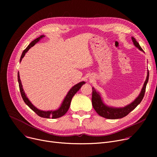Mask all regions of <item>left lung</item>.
<instances>
[{"mask_svg":"<svg viewBox=\"0 0 157 157\" xmlns=\"http://www.w3.org/2000/svg\"><path fill=\"white\" fill-rule=\"evenodd\" d=\"M132 40L133 43L136 47H137L141 51L144 52L142 48L140 46L139 44L137 42V40L134 37H132ZM148 79H149V71H147L146 79L144 82L141 93H140L139 96L132 102L126 105L125 107H123V108H118L106 105L103 102L100 94L97 92L95 88L93 87L92 98L93 108L98 115H100L101 117L107 119H118L126 117L128 113H130L132 111H133L142 101L145 94L146 87Z\"/></svg>","mask_w":157,"mask_h":157,"instance_id":"left-lung-1","label":"left lung"}]
</instances>
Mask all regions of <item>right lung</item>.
<instances>
[{"label": "right lung", "instance_id": "add662e5", "mask_svg": "<svg viewBox=\"0 0 157 157\" xmlns=\"http://www.w3.org/2000/svg\"><path fill=\"white\" fill-rule=\"evenodd\" d=\"M44 37V36L42 35V36H40V37H39L38 38L36 39L35 40L32 41V42L29 44V45L26 48V49L23 52V53L21 54V56L20 57V62H21L23 58L24 57L25 55V53L29 50V49L31 47L34 46L37 43H38L39 41ZM18 83H19V88H20V90L21 95L23 98V100L25 102V103L32 111H34L38 115V116L42 117V118H52L53 119L60 118V117L63 116V115L67 112L68 109H69V107H70V105H71V102L72 101V98L73 96L77 93V92L82 86V85L85 84V81H81V82H80V83H79L74 85V86H72L69 91L67 95L65 96L63 102L62 103L59 109H56V110H55V111H41V110L37 109L36 107H35L34 105H33L31 103V102L29 100V98H27L25 94L23 88L22 87L21 82L20 78L19 72H18Z\"/></svg>", "mask_w": 157, "mask_h": 157}]
</instances>
